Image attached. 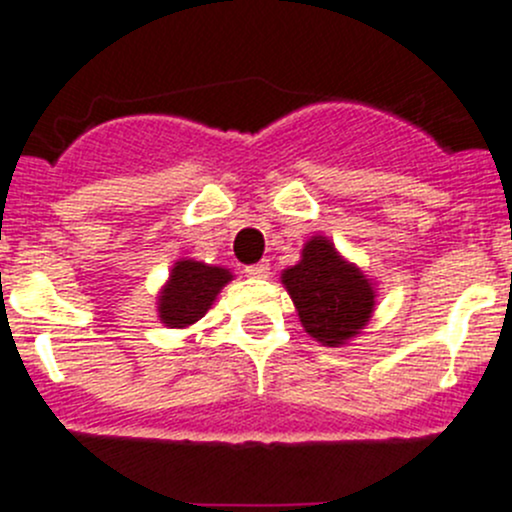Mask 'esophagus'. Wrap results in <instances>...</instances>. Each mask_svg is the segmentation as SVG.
I'll return each instance as SVG.
<instances>
[{
    "instance_id": "1",
    "label": "esophagus",
    "mask_w": 512,
    "mask_h": 512,
    "mask_svg": "<svg viewBox=\"0 0 512 512\" xmlns=\"http://www.w3.org/2000/svg\"><path fill=\"white\" fill-rule=\"evenodd\" d=\"M245 275L252 277V280H265V277H270V262H257V265H250L245 267Z\"/></svg>"
}]
</instances>
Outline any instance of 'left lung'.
<instances>
[{
  "mask_svg": "<svg viewBox=\"0 0 512 512\" xmlns=\"http://www.w3.org/2000/svg\"><path fill=\"white\" fill-rule=\"evenodd\" d=\"M304 332L322 347H344L366 329L376 307V282L349 262L334 242L312 235L297 265L282 270Z\"/></svg>",
  "mask_w": 512,
  "mask_h": 512,
  "instance_id": "8db88e82",
  "label": "left lung"
}]
</instances>
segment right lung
I'll use <instances>...</instances> for the list:
<instances>
[{
  "instance_id": "1",
  "label": "right lung",
  "mask_w": 512,
  "mask_h": 512,
  "mask_svg": "<svg viewBox=\"0 0 512 512\" xmlns=\"http://www.w3.org/2000/svg\"><path fill=\"white\" fill-rule=\"evenodd\" d=\"M232 277L235 275L220 265L180 257L173 262L168 280L158 292L160 324L168 329H185L203 319Z\"/></svg>"
}]
</instances>
